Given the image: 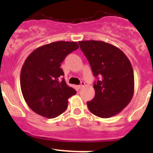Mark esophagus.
Segmentation results:
<instances>
[{
    "mask_svg": "<svg viewBox=\"0 0 153 153\" xmlns=\"http://www.w3.org/2000/svg\"><path fill=\"white\" fill-rule=\"evenodd\" d=\"M85 86V83L84 82H81V83L79 85V86H78V88L79 89H81V88H83V86Z\"/></svg>",
    "mask_w": 153,
    "mask_h": 153,
    "instance_id": "1",
    "label": "esophagus"
}]
</instances>
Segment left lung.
Masks as SVG:
<instances>
[{
    "mask_svg": "<svg viewBox=\"0 0 153 153\" xmlns=\"http://www.w3.org/2000/svg\"><path fill=\"white\" fill-rule=\"evenodd\" d=\"M93 75L99 79L93 85L95 97L87 102L88 109L100 118L117 115L130 102L134 93L132 64L118 47L100 40L79 41Z\"/></svg>",
    "mask_w": 153,
    "mask_h": 153,
    "instance_id": "left-lung-1",
    "label": "left lung"
}]
</instances>
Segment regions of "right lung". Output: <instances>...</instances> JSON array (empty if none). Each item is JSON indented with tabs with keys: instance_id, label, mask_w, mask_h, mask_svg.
Segmentation results:
<instances>
[{
	"instance_id": "right-lung-1",
	"label": "right lung",
	"mask_w": 153,
	"mask_h": 153,
	"mask_svg": "<svg viewBox=\"0 0 153 153\" xmlns=\"http://www.w3.org/2000/svg\"><path fill=\"white\" fill-rule=\"evenodd\" d=\"M79 48L76 42L56 41L37 47L27 57L21 72L24 100L34 113L48 119L66 111L68 99L76 92L67 84L62 62Z\"/></svg>"
}]
</instances>
